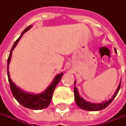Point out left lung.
Instances as JSON below:
<instances>
[{"mask_svg":"<svg viewBox=\"0 0 126 126\" xmlns=\"http://www.w3.org/2000/svg\"><path fill=\"white\" fill-rule=\"evenodd\" d=\"M115 53H116V50L115 49ZM74 84H76V81L74 82ZM121 87V82L119 83V85L117 87L116 91L114 93V94L113 95V96L112 97L111 99H110L108 101H105L101 103H90L88 101H86L85 99H83L82 97L80 96L78 91L77 88L75 87H74V97H75V100H76V105L80 108L82 109V110H88V111H98V110H103L106 107H108L109 105L111 103L112 100H114V98H115L116 96V94H118L119 89Z\"/></svg>","mask_w":126,"mask_h":126,"instance_id":"left-lung-1","label":"left lung"}]
</instances>
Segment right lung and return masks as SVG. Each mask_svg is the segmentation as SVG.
<instances>
[{
    "mask_svg": "<svg viewBox=\"0 0 126 126\" xmlns=\"http://www.w3.org/2000/svg\"><path fill=\"white\" fill-rule=\"evenodd\" d=\"M31 27L32 26H29L23 30V32L20 35L18 39L15 41L12 49L10 50V55H9L8 60H7V76H8V80H9L12 93L15 98V99L17 100L20 104L25 108L32 109V110H42V109L47 108L50 103L54 90L57 84L60 82V81L61 80L62 77L64 75L63 73L57 74V76L55 77L52 83L44 92L38 94H34L27 93L24 91H22L21 89H19V87H18L12 81L11 78H10V73H9V69H8L10 62L11 60V57H12V50H14L15 46L17 45L18 42L21 39L23 34L27 32L28 30L30 29Z\"/></svg>",
    "mask_w": 126,
    "mask_h": 126,
    "instance_id": "obj_1",
    "label": "right lung"
}]
</instances>
